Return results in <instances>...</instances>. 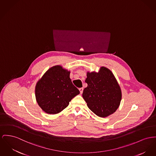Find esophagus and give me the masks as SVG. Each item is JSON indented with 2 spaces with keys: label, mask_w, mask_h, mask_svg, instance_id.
Masks as SVG:
<instances>
[{
  "label": "esophagus",
  "mask_w": 156,
  "mask_h": 156,
  "mask_svg": "<svg viewBox=\"0 0 156 156\" xmlns=\"http://www.w3.org/2000/svg\"><path fill=\"white\" fill-rule=\"evenodd\" d=\"M79 90H80V94H82V93H83V88H82V87H81V88H79Z\"/></svg>",
  "instance_id": "esophagus-1"
}]
</instances>
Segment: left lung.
<instances>
[{
  "instance_id": "8db88e82",
  "label": "left lung",
  "mask_w": 156,
  "mask_h": 156,
  "mask_svg": "<svg viewBox=\"0 0 156 156\" xmlns=\"http://www.w3.org/2000/svg\"><path fill=\"white\" fill-rule=\"evenodd\" d=\"M83 99L88 108L98 116L105 118L118 108L122 98L121 87L112 72L101 67L96 72H87Z\"/></svg>"
}]
</instances>
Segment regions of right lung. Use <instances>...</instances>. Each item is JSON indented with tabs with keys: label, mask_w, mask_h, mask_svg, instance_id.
Returning <instances> with one entry per match:
<instances>
[{
	"label": "right lung",
	"mask_w": 156,
	"mask_h": 156,
	"mask_svg": "<svg viewBox=\"0 0 156 156\" xmlns=\"http://www.w3.org/2000/svg\"><path fill=\"white\" fill-rule=\"evenodd\" d=\"M70 72L57 65L50 68L35 86L37 102L48 114H56L65 109L74 96L80 94L72 82Z\"/></svg>",
	"instance_id": "right-lung-1"
}]
</instances>
